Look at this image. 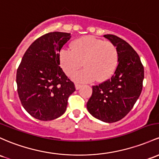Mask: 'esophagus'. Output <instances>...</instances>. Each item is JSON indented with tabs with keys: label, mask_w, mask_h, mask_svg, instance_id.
<instances>
[{
	"label": "esophagus",
	"mask_w": 159,
	"mask_h": 159,
	"mask_svg": "<svg viewBox=\"0 0 159 159\" xmlns=\"http://www.w3.org/2000/svg\"><path fill=\"white\" fill-rule=\"evenodd\" d=\"M81 88V84H75V88L76 90H79L80 88Z\"/></svg>",
	"instance_id": "obj_1"
}]
</instances>
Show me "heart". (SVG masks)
<instances>
[{
  "instance_id": "heart-1",
  "label": "heart",
  "mask_w": 159,
  "mask_h": 159,
  "mask_svg": "<svg viewBox=\"0 0 159 159\" xmlns=\"http://www.w3.org/2000/svg\"><path fill=\"white\" fill-rule=\"evenodd\" d=\"M118 61L116 46L93 36L77 39L71 49L64 48L60 53V66L67 75L74 74L83 62L85 68L72 76L77 82H89L95 78L98 81L109 79L116 71Z\"/></svg>"
}]
</instances>
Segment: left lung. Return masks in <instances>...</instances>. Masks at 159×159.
I'll use <instances>...</instances> for the list:
<instances>
[{
    "label": "left lung",
    "instance_id": "8db88e82",
    "mask_svg": "<svg viewBox=\"0 0 159 159\" xmlns=\"http://www.w3.org/2000/svg\"><path fill=\"white\" fill-rule=\"evenodd\" d=\"M116 46L118 65L110 79L93 86L87 108L94 118L112 123L122 119L132 109L143 89L144 69L133 48L121 38L105 34Z\"/></svg>",
    "mask_w": 159,
    "mask_h": 159
}]
</instances>
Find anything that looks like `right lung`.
Here are the masks:
<instances>
[{
  "mask_svg": "<svg viewBox=\"0 0 159 159\" xmlns=\"http://www.w3.org/2000/svg\"><path fill=\"white\" fill-rule=\"evenodd\" d=\"M70 33L43 34L27 49L16 72L17 91L26 111L41 121L65 113L75 84L60 67V52Z\"/></svg>",
  "mask_w": 159,
  "mask_h": 159,
  "instance_id": "obj_1",
  "label": "right lung"
}]
</instances>
